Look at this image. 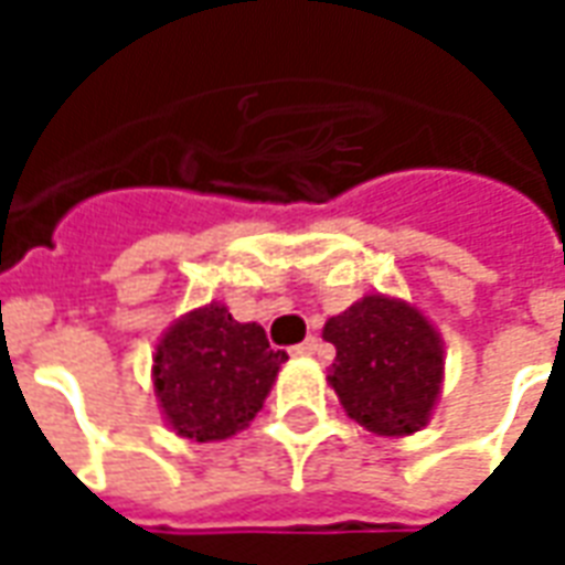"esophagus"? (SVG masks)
Returning a JSON list of instances; mask_svg holds the SVG:
<instances>
[{
	"mask_svg": "<svg viewBox=\"0 0 565 565\" xmlns=\"http://www.w3.org/2000/svg\"><path fill=\"white\" fill-rule=\"evenodd\" d=\"M315 351H318V339H315V335H308L306 342L296 344V348H290V354H294V356H311Z\"/></svg>",
	"mask_w": 565,
	"mask_h": 565,
	"instance_id": "esophagus-1",
	"label": "esophagus"
}]
</instances>
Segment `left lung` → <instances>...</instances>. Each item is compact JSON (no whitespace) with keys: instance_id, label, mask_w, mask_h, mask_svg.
<instances>
[{"instance_id":"obj_1","label":"left lung","mask_w":565,"mask_h":565,"mask_svg":"<svg viewBox=\"0 0 565 565\" xmlns=\"http://www.w3.org/2000/svg\"><path fill=\"white\" fill-rule=\"evenodd\" d=\"M335 348L330 387L351 420L375 436H412L429 424L445 381V342L405 299L369 294L323 323Z\"/></svg>"}]
</instances>
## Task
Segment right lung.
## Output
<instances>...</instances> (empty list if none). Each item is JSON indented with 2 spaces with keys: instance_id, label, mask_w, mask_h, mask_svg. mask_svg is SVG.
Instances as JSON below:
<instances>
[{
  "instance_id": "1",
  "label": "right lung",
  "mask_w": 565,
  "mask_h": 565,
  "mask_svg": "<svg viewBox=\"0 0 565 565\" xmlns=\"http://www.w3.org/2000/svg\"><path fill=\"white\" fill-rule=\"evenodd\" d=\"M284 360L259 323H238L223 302H209L162 332L150 379L174 436L223 441L257 417Z\"/></svg>"
}]
</instances>
